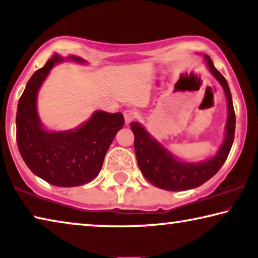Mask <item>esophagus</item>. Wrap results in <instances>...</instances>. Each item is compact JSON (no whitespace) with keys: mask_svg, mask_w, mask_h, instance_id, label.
Wrapping results in <instances>:
<instances>
[{"mask_svg":"<svg viewBox=\"0 0 258 258\" xmlns=\"http://www.w3.org/2000/svg\"><path fill=\"white\" fill-rule=\"evenodd\" d=\"M123 115H124L125 124H129L130 122H133L135 118L137 117V113L135 112V110H133V109H126V110H124Z\"/></svg>","mask_w":258,"mask_h":258,"instance_id":"1","label":"esophagus"}]
</instances>
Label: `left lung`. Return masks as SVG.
I'll return each mask as SVG.
<instances>
[{
	"mask_svg": "<svg viewBox=\"0 0 258 258\" xmlns=\"http://www.w3.org/2000/svg\"><path fill=\"white\" fill-rule=\"evenodd\" d=\"M205 60L211 74L223 86L228 106L226 137L215 157L197 164L181 161L174 158L156 140L151 138L149 133L138 122L130 123V128L135 136V153H136L138 166L145 179L157 188L168 191H182V190L200 187L221 168L231 151L235 134V113L231 91L227 81L215 68L212 60L208 55H205Z\"/></svg>",
	"mask_w": 258,
	"mask_h": 258,
	"instance_id": "1",
	"label": "left lung"
}]
</instances>
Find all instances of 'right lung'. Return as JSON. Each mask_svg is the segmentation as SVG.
Returning <instances> with one entry per match:
<instances>
[{"label":"right lung","instance_id":"1","mask_svg":"<svg viewBox=\"0 0 258 258\" xmlns=\"http://www.w3.org/2000/svg\"><path fill=\"white\" fill-rule=\"evenodd\" d=\"M70 58L84 62L81 57ZM62 60L54 55L27 82L18 101L16 140L23 160L35 175L56 187H77L92 181L100 172L107 150L123 128L124 118L121 113L98 110L71 132L43 129L37 112L38 90L55 63Z\"/></svg>","mask_w":258,"mask_h":258}]
</instances>
